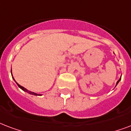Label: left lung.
Returning <instances> with one entry per match:
<instances>
[{
  "label": "left lung",
  "mask_w": 131,
  "mask_h": 131,
  "mask_svg": "<svg viewBox=\"0 0 131 131\" xmlns=\"http://www.w3.org/2000/svg\"><path fill=\"white\" fill-rule=\"evenodd\" d=\"M120 80H121V78H120V80H118V82H117V84H116V86H117V84H118V82H120Z\"/></svg>",
  "instance_id": "8db88e82"
}]
</instances>
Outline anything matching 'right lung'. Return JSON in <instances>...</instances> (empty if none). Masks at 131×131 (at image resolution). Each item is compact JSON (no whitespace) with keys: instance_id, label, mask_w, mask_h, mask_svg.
<instances>
[{"instance_id":"1","label":"right lung","mask_w":131,"mask_h":131,"mask_svg":"<svg viewBox=\"0 0 131 131\" xmlns=\"http://www.w3.org/2000/svg\"><path fill=\"white\" fill-rule=\"evenodd\" d=\"M12 78H13V77H12ZM13 80H14V78H13ZM16 84H17V86H19V88H21V90H24V91H25V92H28V93H29V94H32V95H41V94H37V93H35V92H31V91H28V90H26L25 88H24L23 86H20V85H19V84H17V82H16Z\"/></svg>"}]
</instances>
